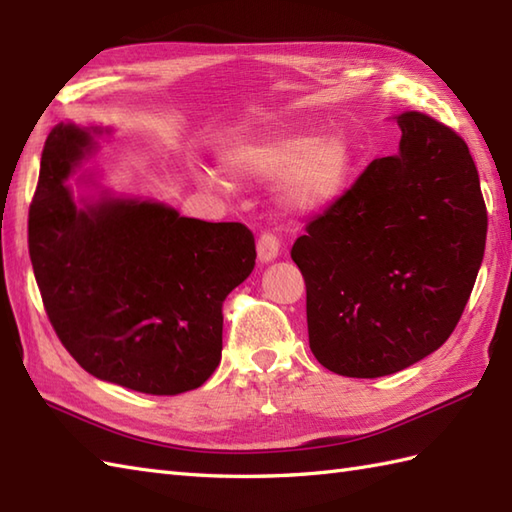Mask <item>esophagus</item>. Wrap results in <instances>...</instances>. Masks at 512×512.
Here are the masks:
<instances>
[{
	"label": "esophagus",
	"instance_id": "obj_1",
	"mask_svg": "<svg viewBox=\"0 0 512 512\" xmlns=\"http://www.w3.org/2000/svg\"><path fill=\"white\" fill-rule=\"evenodd\" d=\"M279 253V237L275 233H262L257 239V255L262 262H273Z\"/></svg>",
	"mask_w": 512,
	"mask_h": 512
}]
</instances>
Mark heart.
<instances>
[{"instance_id": "obj_1", "label": "heart", "mask_w": 512, "mask_h": 512, "mask_svg": "<svg viewBox=\"0 0 512 512\" xmlns=\"http://www.w3.org/2000/svg\"><path fill=\"white\" fill-rule=\"evenodd\" d=\"M354 151L343 134L317 138L286 134L235 149L231 165L257 180H286L284 198L295 211L310 213L330 206L350 178ZM222 184L220 178H211Z\"/></svg>"}]
</instances>
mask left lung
Masks as SVG:
<instances>
[{
	"instance_id": "1",
	"label": "left lung",
	"mask_w": 512,
	"mask_h": 512,
	"mask_svg": "<svg viewBox=\"0 0 512 512\" xmlns=\"http://www.w3.org/2000/svg\"><path fill=\"white\" fill-rule=\"evenodd\" d=\"M376 158L306 224L290 255L306 281L310 350L330 372L378 378L449 339L486 246L475 162L451 127L402 112Z\"/></svg>"
}]
</instances>
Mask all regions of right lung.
<instances>
[{
	"mask_svg": "<svg viewBox=\"0 0 512 512\" xmlns=\"http://www.w3.org/2000/svg\"><path fill=\"white\" fill-rule=\"evenodd\" d=\"M90 147L85 129H52L28 211L30 262L52 328L107 383L154 396L200 387L220 365L222 306L255 266V237L239 222L180 217L156 202L76 209L63 180Z\"/></svg>",
	"mask_w": 512,
	"mask_h": 512,
	"instance_id": "right-lung-1",
	"label": "right lung"
}]
</instances>
